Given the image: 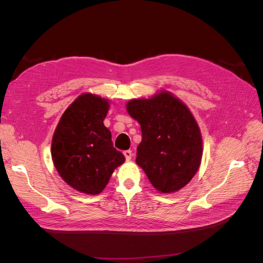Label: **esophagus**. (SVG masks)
<instances>
[{"instance_id":"obj_1","label":"esophagus","mask_w":263,"mask_h":263,"mask_svg":"<svg viewBox=\"0 0 263 263\" xmlns=\"http://www.w3.org/2000/svg\"><path fill=\"white\" fill-rule=\"evenodd\" d=\"M124 156H125V158H126V161H130V160H132V157H133L132 150H126V151H124Z\"/></svg>"}]
</instances>
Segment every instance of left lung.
<instances>
[{"label": "left lung", "mask_w": 263, "mask_h": 263, "mask_svg": "<svg viewBox=\"0 0 263 263\" xmlns=\"http://www.w3.org/2000/svg\"><path fill=\"white\" fill-rule=\"evenodd\" d=\"M141 128L136 163L160 193H173L193 179L201 165L203 140L189 107L171 92L126 103Z\"/></svg>", "instance_id": "8db88e82"}]
</instances>
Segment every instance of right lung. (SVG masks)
<instances>
[{"instance_id":"1","label":"right lung","mask_w":263,"mask_h":263,"mask_svg":"<svg viewBox=\"0 0 263 263\" xmlns=\"http://www.w3.org/2000/svg\"><path fill=\"white\" fill-rule=\"evenodd\" d=\"M108 108L109 101L99 95H79L62 114L52 136L55 170L68 185L84 194H100L125 161L103 124Z\"/></svg>"}]
</instances>
